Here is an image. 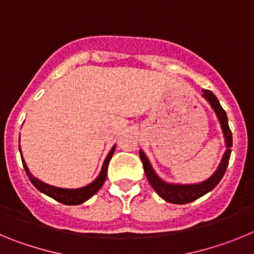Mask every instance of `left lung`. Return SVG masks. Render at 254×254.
Wrapping results in <instances>:
<instances>
[{"label": "left lung", "mask_w": 254, "mask_h": 254, "mask_svg": "<svg viewBox=\"0 0 254 254\" xmlns=\"http://www.w3.org/2000/svg\"><path fill=\"white\" fill-rule=\"evenodd\" d=\"M203 96L210 102L211 107L214 108L215 112H216L217 117H219L220 123H221V127L224 129V136H225L226 141V147L228 150L225 151L223 160L220 163L219 168H217L216 172L212 174V177L207 179V181L199 183V185H190V186H176V185H168L165 182L161 181L155 172L152 170L151 165H150L149 160L145 156L142 151H140V159L142 161L143 170H145V174H146L147 181L150 182V185L152 186L156 193L161 197L163 199H165L167 202L170 203H178V205H183V203H190L192 201H196L197 198L202 197L203 194H206L207 192L214 190L219 182L221 181V178L224 177L226 172V168H228L229 159H230V152L233 146V134L230 128H229L228 125V117H226L225 111L223 109V107L220 105L219 100L215 96V94L210 90H203Z\"/></svg>", "instance_id": "obj_1"}]
</instances>
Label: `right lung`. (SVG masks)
I'll return each instance as SVG.
<instances>
[{"mask_svg":"<svg viewBox=\"0 0 254 254\" xmlns=\"http://www.w3.org/2000/svg\"><path fill=\"white\" fill-rule=\"evenodd\" d=\"M116 146L111 150V152L108 154L107 159H105L104 164H103V168H102V172H100L99 177L90 183L89 186L86 187H82V188H78V190H64V188H56V187H52V186L46 185L43 182L38 181L37 178L31 176L30 173H29L28 167L25 165L24 160H22V165H24V169L26 172V176L29 177L30 182L34 185V187L37 190H39L40 192H43L46 193L47 196L52 197L53 199L58 201V202L64 203V205H80V203L85 202L86 199L90 198L91 196L98 192L100 190V187L103 186V183L105 182V178H107V170H108V164L111 161L112 156H113V152Z\"/></svg>","mask_w":254,"mask_h":254,"instance_id":"right-lung-1","label":"right lung"}]
</instances>
